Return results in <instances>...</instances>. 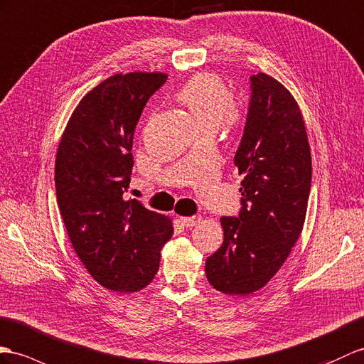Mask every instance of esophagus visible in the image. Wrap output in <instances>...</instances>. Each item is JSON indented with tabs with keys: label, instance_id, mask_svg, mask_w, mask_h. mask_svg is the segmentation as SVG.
<instances>
[{
	"label": "esophagus",
	"instance_id": "34e87169",
	"mask_svg": "<svg viewBox=\"0 0 364 364\" xmlns=\"http://www.w3.org/2000/svg\"><path fill=\"white\" fill-rule=\"evenodd\" d=\"M202 218L200 216H188V218H181V223L183 224V227L191 228L194 225H199L200 224Z\"/></svg>",
	"mask_w": 364,
	"mask_h": 364
}]
</instances>
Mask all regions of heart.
<instances>
[{"label": "heart", "mask_w": 364, "mask_h": 364, "mask_svg": "<svg viewBox=\"0 0 364 364\" xmlns=\"http://www.w3.org/2000/svg\"><path fill=\"white\" fill-rule=\"evenodd\" d=\"M176 97L190 109L202 131H216L220 123L227 128H237L244 122L242 108L233 102L232 91L216 74L202 73L191 77Z\"/></svg>", "instance_id": "heart-1"}]
</instances>
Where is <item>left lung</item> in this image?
Instances as JSON below:
<instances>
[{"instance_id": "1", "label": "left lung", "mask_w": 364, "mask_h": 364, "mask_svg": "<svg viewBox=\"0 0 364 364\" xmlns=\"http://www.w3.org/2000/svg\"><path fill=\"white\" fill-rule=\"evenodd\" d=\"M239 218H220L224 242L205 261L213 289L247 296L277 274L303 232L312 179L306 123L295 97L267 74L252 75V100L235 156Z\"/></svg>"}]
</instances>
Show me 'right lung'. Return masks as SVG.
<instances>
[{"label":"right lung","mask_w":364,"mask_h":364,"mask_svg":"<svg viewBox=\"0 0 364 364\" xmlns=\"http://www.w3.org/2000/svg\"><path fill=\"white\" fill-rule=\"evenodd\" d=\"M166 74H114L70 114L55 159L58 208L68 236L91 277L115 294L153 281L173 220L127 199L132 140L140 114Z\"/></svg>","instance_id":"1"}]
</instances>
